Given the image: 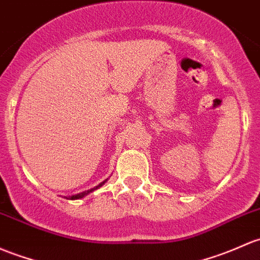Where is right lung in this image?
I'll return each mask as SVG.
<instances>
[{"instance_id": "1", "label": "right lung", "mask_w": 260, "mask_h": 260, "mask_svg": "<svg viewBox=\"0 0 260 260\" xmlns=\"http://www.w3.org/2000/svg\"><path fill=\"white\" fill-rule=\"evenodd\" d=\"M107 180H108V179L103 180V182H102V183H100V184H98V185H95V187H94V188H92V189H88V190H84V192H82V193H78V194H75V196H71V197H68V198H67V199H81V198H83V197H84V196H88V194H89V193H92V192H93V190H95V189H98V188H101V187H102V185H103V184H105V183H106V182H107Z\"/></svg>"}]
</instances>
